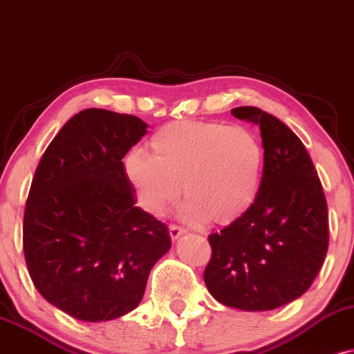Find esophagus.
<instances>
[{"label": "esophagus", "instance_id": "34e87169", "mask_svg": "<svg viewBox=\"0 0 354 354\" xmlns=\"http://www.w3.org/2000/svg\"><path fill=\"white\" fill-rule=\"evenodd\" d=\"M169 234H170V236H172V240H176V239H178V236L180 235H184L185 234V230L182 227H178V225H169Z\"/></svg>", "mask_w": 354, "mask_h": 354}]
</instances>
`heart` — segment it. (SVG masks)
<instances>
[{
	"label": "heart",
	"mask_w": 354,
	"mask_h": 354,
	"mask_svg": "<svg viewBox=\"0 0 354 354\" xmlns=\"http://www.w3.org/2000/svg\"><path fill=\"white\" fill-rule=\"evenodd\" d=\"M263 162V145L247 127L177 120L152 136L151 156L129 153L124 170L151 214L172 207L182 187L189 217L228 225L257 201Z\"/></svg>",
	"instance_id": "heart-1"
}]
</instances>
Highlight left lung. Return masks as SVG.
I'll return each mask as SVG.
<instances>
[{
	"instance_id": "left-lung-1",
	"label": "left lung",
	"mask_w": 354,
	"mask_h": 354,
	"mask_svg": "<svg viewBox=\"0 0 354 354\" xmlns=\"http://www.w3.org/2000/svg\"><path fill=\"white\" fill-rule=\"evenodd\" d=\"M232 114L260 127L263 176L250 209L209 235L212 259L203 280L225 306L275 310L301 297L325 261L330 240L325 192L292 129L259 107H235Z\"/></svg>"
}]
</instances>
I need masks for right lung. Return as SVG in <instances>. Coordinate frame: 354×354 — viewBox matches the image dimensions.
Returning <instances> with one entry per match:
<instances>
[{"instance_id":"obj_1","label":"right lung","mask_w":354,"mask_h":354,"mask_svg":"<svg viewBox=\"0 0 354 354\" xmlns=\"http://www.w3.org/2000/svg\"><path fill=\"white\" fill-rule=\"evenodd\" d=\"M131 114L84 109L37 164L23 218L28 272L44 300L82 322H107L142 300L169 252V228L136 207L122 159L147 132Z\"/></svg>"}]
</instances>
